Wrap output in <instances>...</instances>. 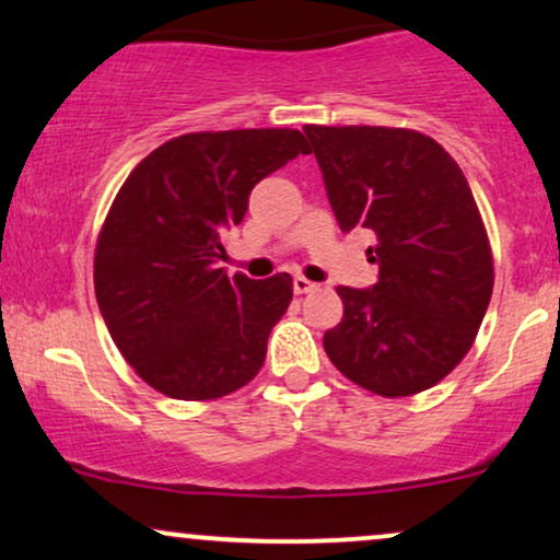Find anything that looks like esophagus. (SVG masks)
Masks as SVG:
<instances>
[{"instance_id": "34e87169", "label": "esophagus", "mask_w": 560, "mask_h": 560, "mask_svg": "<svg viewBox=\"0 0 560 560\" xmlns=\"http://www.w3.org/2000/svg\"><path fill=\"white\" fill-rule=\"evenodd\" d=\"M316 288H319V285H316V282H312L308 278H303V275H295V278H293V291L299 295L301 293H314Z\"/></svg>"}]
</instances>
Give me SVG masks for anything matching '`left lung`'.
I'll use <instances>...</instances> for the list:
<instances>
[{"mask_svg": "<svg viewBox=\"0 0 560 560\" xmlns=\"http://www.w3.org/2000/svg\"><path fill=\"white\" fill-rule=\"evenodd\" d=\"M345 233L369 228L376 285L337 288L324 335L337 371L382 397L431 389L472 348L493 254L465 174L431 137L397 127H303Z\"/></svg>", "mask_w": 560, "mask_h": 560, "instance_id": "8db88e82", "label": "left lung"}]
</instances>
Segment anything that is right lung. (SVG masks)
I'll return each instance as SVG.
<instances>
[{
  "label": "right lung",
  "mask_w": 560,
  "mask_h": 560,
  "mask_svg": "<svg viewBox=\"0 0 560 560\" xmlns=\"http://www.w3.org/2000/svg\"><path fill=\"white\" fill-rule=\"evenodd\" d=\"M299 153V129L191 132L121 184L95 244V299L119 353L161 395L202 402L259 374L293 278H228L218 261L254 186Z\"/></svg>",
  "instance_id": "add662e5"
}]
</instances>
